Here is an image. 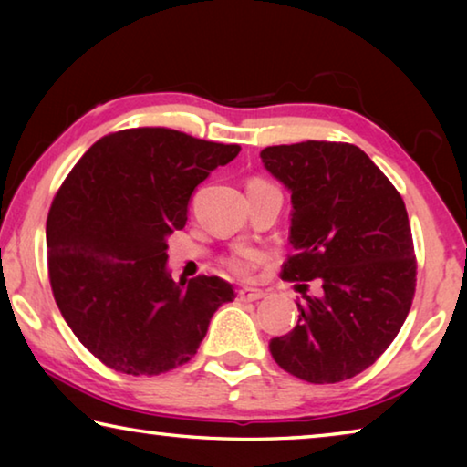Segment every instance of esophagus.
<instances>
[{
  "label": "esophagus",
  "mask_w": 467,
  "mask_h": 467,
  "mask_svg": "<svg viewBox=\"0 0 467 467\" xmlns=\"http://www.w3.org/2000/svg\"><path fill=\"white\" fill-rule=\"evenodd\" d=\"M264 296L262 290H255V288H239L236 290V298L241 300V303H253V300H259Z\"/></svg>",
  "instance_id": "esophagus-1"
}]
</instances>
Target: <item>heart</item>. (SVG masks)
Here are the masks:
<instances>
[{"label":"heart","mask_w":467,"mask_h":467,"mask_svg":"<svg viewBox=\"0 0 467 467\" xmlns=\"http://www.w3.org/2000/svg\"><path fill=\"white\" fill-rule=\"evenodd\" d=\"M249 183H265V181L251 179ZM262 259H264V255L255 249L236 247L231 255L224 257V265L228 272L236 275V278H247V275H251L257 270V265L262 264Z\"/></svg>","instance_id":"heart-1"}]
</instances>
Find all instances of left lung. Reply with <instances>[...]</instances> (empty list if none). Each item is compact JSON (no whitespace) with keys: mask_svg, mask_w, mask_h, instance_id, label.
I'll return each instance as SVG.
<instances>
[{"mask_svg":"<svg viewBox=\"0 0 467 467\" xmlns=\"http://www.w3.org/2000/svg\"><path fill=\"white\" fill-rule=\"evenodd\" d=\"M262 162L292 193L282 278L300 282L298 321L274 337V360L303 381L362 373L398 336L412 306L416 257L406 203L358 146H267ZM318 284L306 296L308 282Z\"/></svg>","mask_w":467,"mask_h":467,"instance_id":"obj_1","label":"left lung"}]
</instances>
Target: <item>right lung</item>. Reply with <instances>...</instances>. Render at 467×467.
Returning a JSON list of instances; mask_svg holds the SVG:
<instances>
[{"mask_svg": "<svg viewBox=\"0 0 467 467\" xmlns=\"http://www.w3.org/2000/svg\"><path fill=\"white\" fill-rule=\"evenodd\" d=\"M241 152L167 128L109 133L63 181L47 216V262L63 319L102 365L161 375L192 360L234 290L218 275L175 282L167 236L189 197Z\"/></svg>", "mask_w": 467, "mask_h": 467, "instance_id": "add662e5", "label": "right lung"}]
</instances>
